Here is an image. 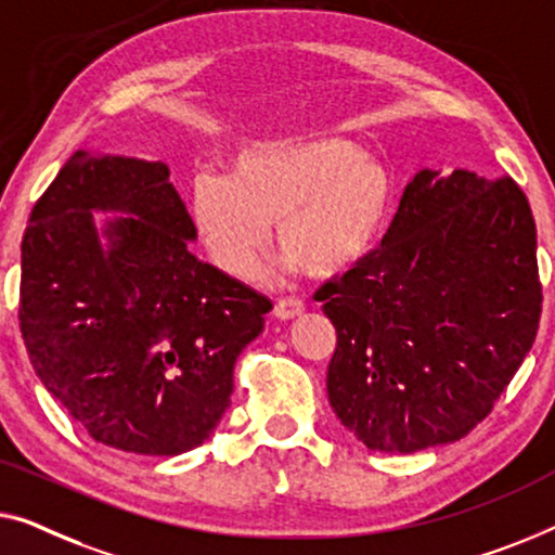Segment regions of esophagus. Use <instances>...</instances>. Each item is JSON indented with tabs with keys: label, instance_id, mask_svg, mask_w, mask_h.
I'll return each mask as SVG.
<instances>
[{
	"label": "esophagus",
	"instance_id": "esophagus-1",
	"mask_svg": "<svg viewBox=\"0 0 555 555\" xmlns=\"http://www.w3.org/2000/svg\"><path fill=\"white\" fill-rule=\"evenodd\" d=\"M304 311V301L301 299H296V296H286V299H279L276 304H274V314L279 317V319H294V317H299Z\"/></svg>",
	"mask_w": 555,
	"mask_h": 555
}]
</instances>
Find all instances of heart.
I'll use <instances>...</instances> for the list:
<instances>
[{
    "label": "heart",
    "mask_w": 555,
    "mask_h": 555,
    "mask_svg": "<svg viewBox=\"0 0 555 555\" xmlns=\"http://www.w3.org/2000/svg\"><path fill=\"white\" fill-rule=\"evenodd\" d=\"M392 210L389 170L339 138L248 151L233 163L231 178L206 173L193 185L203 244L236 279L256 274L271 223H279L281 251L304 274H347L370 259Z\"/></svg>",
    "instance_id": "1"
}]
</instances>
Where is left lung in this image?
Masks as SVG:
<instances>
[{"label": "left lung", "mask_w": 555, "mask_h": 555, "mask_svg": "<svg viewBox=\"0 0 555 555\" xmlns=\"http://www.w3.org/2000/svg\"><path fill=\"white\" fill-rule=\"evenodd\" d=\"M337 330L326 392L379 452H417L478 427L541 322L535 221L511 176L412 178L382 248L314 294Z\"/></svg>", "instance_id": "obj_1"}]
</instances>
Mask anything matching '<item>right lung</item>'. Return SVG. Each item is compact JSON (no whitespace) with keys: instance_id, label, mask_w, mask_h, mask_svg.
Masks as SVG:
<instances>
[{"instance_id":"add662e5","label":"right lung","mask_w":555,"mask_h":555,"mask_svg":"<svg viewBox=\"0 0 555 555\" xmlns=\"http://www.w3.org/2000/svg\"><path fill=\"white\" fill-rule=\"evenodd\" d=\"M166 163L75 151L29 214L20 330L29 362L92 440L181 455L233 395V364L267 296L198 261L196 225ZM92 209H122L102 251Z\"/></svg>"}]
</instances>
